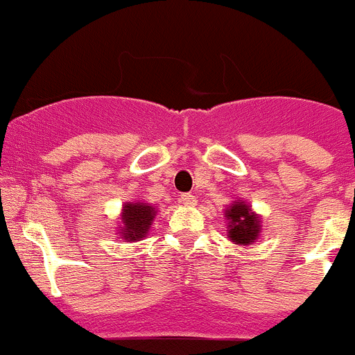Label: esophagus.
Here are the masks:
<instances>
[{"label":"esophagus","instance_id":"34e87169","mask_svg":"<svg viewBox=\"0 0 355 355\" xmlns=\"http://www.w3.org/2000/svg\"><path fill=\"white\" fill-rule=\"evenodd\" d=\"M180 202L184 204V206H196V204H198V198L192 194H182Z\"/></svg>","mask_w":355,"mask_h":355}]
</instances>
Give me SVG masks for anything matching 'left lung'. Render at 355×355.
<instances>
[{
	"label": "left lung",
	"mask_w": 355,
	"mask_h": 355,
	"mask_svg": "<svg viewBox=\"0 0 355 355\" xmlns=\"http://www.w3.org/2000/svg\"><path fill=\"white\" fill-rule=\"evenodd\" d=\"M227 220L230 221V225H228L230 227L228 235H230V239L235 244L249 245L259 235V220L249 209L247 204H234L230 209H227Z\"/></svg>",
	"instance_id": "1"
}]
</instances>
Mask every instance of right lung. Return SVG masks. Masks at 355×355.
<instances>
[{
    "label": "right lung",
    "mask_w": 355,
    "mask_h": 355,
    "mask_svg": "<svg viewBox=\"0 0 355 355\" xmlns=\"http://www.w3.org/2000/svg\"><path fill=\"white\" fill-rule=\"evenodd\" d=\"M155 214V207L149 206V204H127L123 207V216H121V221H123L121 235H123L125 241H139V239L146 237Z\"/></svg>",
    "instance_id": "obj_1"
}]
</instances>
